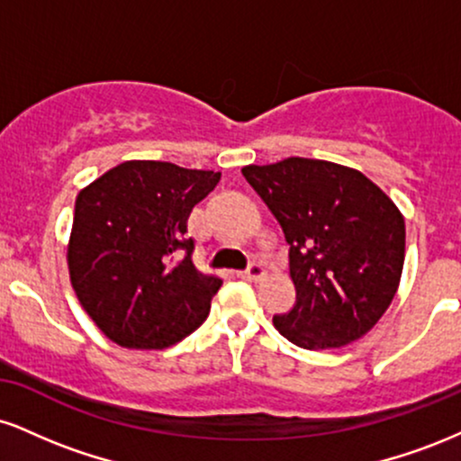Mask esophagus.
I'll use <instances>...</instances> for the list:
<instances>
[{
  "label": "esophagus",
  "mask_w": 461,
  "mask_h": 461,
  "mask_svg": "<svg viewBox=\"0 0 461 461\" xmlns=\"http://www.w3.org/2000/svg\"><path fill=\"white\" fill-rule=\"evenodd\" d=\"M264 275H267V271H264V268H262V264L253 262L251 267L247 268V271L240 273V277L247 279V282H258V279H262Z\"/></svg>",
  "instance_id": "34e87169"
}]
</instances>
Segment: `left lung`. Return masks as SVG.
I'll use <instances>...</instances> for the list:
<instances>
[{
	"label": "left lung",
	"instance_id": "obj_1",
	"mask_svg": "<svg viewBox=\"0 0 461 461\" xmlns=\"http://www.w3.org/2000/svg\"><path fill=\"white\" fill-rule=\"evenodd\" d=\"M242 176L290 245L297 303L273 316L275 330L310 351L373 330L403 273L405 219L394 201L357 168L312 158L249 164Z\"/></svg>",
	"mask_w": 461,
	"mask_h": 461
}]
</instances>
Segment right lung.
<instances>
[{
  "label": "right lung",
  "instance_id": "add662e5",
  "mask_svg": "<svg viewBox=\"0 0 461 461\" xmlns=\"http://www.w3.org/2000/svg\"><path fill=\"white\" fill-rule=\"evenodd\" d=\"M221 173L128 160L79 190L67 245L71 285L105 338L125 348H167L193 333L223 279L190 260L194 203ZM179 248L187 258L171 267Z\"/></svg>",
  "mask_w": 461,
  "mask_h": 461
}]
</instances>
